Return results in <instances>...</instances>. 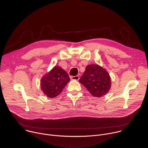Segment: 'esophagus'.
Segmentation results:
<instances>
[{
	"label": "esophagus",
	"instance_id": "obj_1",
	"mask_svg": "<svg viewBox=\"0 0 148 148\" xmlns=\"http://www.w3.org/2000/svg\"><path fill=\"white\" fill-rule=\"evenodd\" d=\"M71 79L72 80H76V81H78L79 79V77L78 75H76V76H72L71 77Z\"/></svg>",
	"mask_w": 148,
	"mask_h": 148
}]
</instances>
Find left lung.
Wrapping results in <instances>:
<instances>
[{"label": "left lung", "instance_id": "obj_1", "mask_svg": "<svg viewBox=\"0 0 148 148\" xmlns=\"http://www.w3.org/2000/svg\"><path fill=\"white\" fill-rule=\"evenodd\" d=\"M79 81L95 97L106 94L111 85V78L107 70L97 64L87 66Z\"/></svg>", "mask_w": 148, "mask_h": 148}]
</instances>
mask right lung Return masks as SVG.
I'll return each instance as SVG.
<instances>
[{
    "instance_id": "1",
    "label": "right lung",
    "mask_w": 148,
    "mask_h": 148,
    "mask_svg": "<svg viewBox=\"0 0 148 148\" xmlns=\"http://www.w3.org/2000/svg\"><path fill=\"white\" fill-rule=\"evenodd\" d=\"M70 79L67 72L58 66L45 75L41 80V88L49 98H54L64 89Z\"/></svg>"
}]
</instances>
